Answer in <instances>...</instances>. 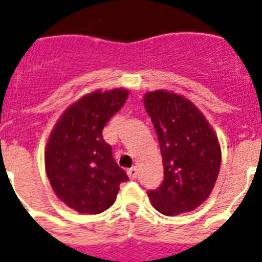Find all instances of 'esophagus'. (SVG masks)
Instances as JSON below:
<instances>
[{"label":"esophagus","mask_w":262,"mask_h":262,"mask_svg":"<svg viewBox=\"0 0 262 262\" xmlns=\"http://www.w3.org/2000/svg\"><path fill=\"white\" fill-rule=\"evenodd\" d=\"M127 173H128L129 179H135V178L138 176V168L137 167L129 168L128 171H127Z\"/></svg>","instance_id":"esophagus-1"}]
</instances>
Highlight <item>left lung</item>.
Listing matches in <instances>:
<instances>
[{"instance_id":"left-lung-1","label":"left lung","mask_w":262,"mask_h":262,"mask_svg":"<svg viewBox=\"0 0 262 262\" xmlns=\"http://www.w3.org/2000/svg\"><path fill=\"white\" fill-rule=\"evenodd\" d=\"M143 103L159 138L164 164L163 183L147 195L165 216L194 210L217 180L222 164L217 137L195 105L182 95L151 91Z\"/></svg>"}]
</instances>
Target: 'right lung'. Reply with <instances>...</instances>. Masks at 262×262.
<instances>
[{"label":"right lung","mask_w":262,"mask_h":262,"mask_svg":"<svg viewBox=\"0 0 262 262\" xmlns=\"http://www.w3.org/2000/svg\"><path fill=\"white\" fill-rule=\"evenodd\" d=\"M128 90L94 91L72 103L49 137L45 165L56 195L79 213L98 214L116 200L128 176L103 141L102 129L124 105Z\"/></svg>","instance_id":"1"}]
</instances>
